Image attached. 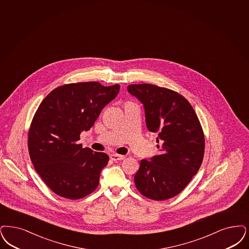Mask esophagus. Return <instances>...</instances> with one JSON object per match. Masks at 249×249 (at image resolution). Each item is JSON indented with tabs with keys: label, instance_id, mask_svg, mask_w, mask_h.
Segmentation results:
<instances>
[{
	"label": "esophagus",
	"instance_id": "1",
	"mask_svg": "<svg viewBox=\"0 0 249 249\" xmlns=\"http://www.w3.org/2000/svg\"><path fill=\"white\" fill-rule=\"evenodd\" d=\"M110 159L113 161H120V160H125L126 157L125 156H121V155H118V154H111L110 155Z\"/></svg>",
	"mask_w": 249,
	"mask_h": 249
}]
</instances>
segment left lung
<instances>
[{
    "instance_id": "left-lung-1",
    "label": "left lung",
    "mask_w": 249,
    "mask_h": 249,
    "mask_svg": "<svg viewBox=\"0 0 249 249\" xmlns=\"http://www.w3.org/2000/svg\"><path fill=\"white\" fill-rule=\"evenodd\" d=\"M128 91L143 105L146 127L158 135L160 153L142 160L135 186L147 198H171L186 187L202 164L205 138L189 102L178 92L153 84H131Z\"/></svg>"
}]
</instances>
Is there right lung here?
<instances>
[{"instance_id":"1","label":"right lung","mask_w":249,"mask_h":249,"mask_svg":"<svg viewBox=\"0 0 249 249\" xmlns=\"http://www.w3.org/2000/svg\"><path fill=\"white\" fill-rule=\"evenodd\" d=\"M120 88L96 81L70 83L53 89L40 103L30 125L29 152L40 178L57 196L75 200L97 188L109 157L83 148L78 141Z\"/></svg>"}]
</instances>
